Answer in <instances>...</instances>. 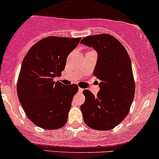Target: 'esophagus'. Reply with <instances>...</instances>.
Masks as SVG:
<instances>
[{
  "instance_id": "obj_1",
  "label": "esophagus",
  "mask_w": 159,
  "mask_h": 159,
  "mask_svg": "<svg viewBox=\"0 0 159 159\" xmlns=\"http://www.w3.org/2000/svg\"><path fill=\"white\" fill-rule=\"evenodd\" d=\"M83 90H84L83 88H78V90H79L80 92H82V91H83Z\"/></svg>"
}]
</instances>
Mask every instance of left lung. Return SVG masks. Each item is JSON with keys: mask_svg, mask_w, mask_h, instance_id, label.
I'll return each instance as SVG.
<instances>
[{"mask_svg": "<svg viewBox=\"0 0 159 159\" xmlns=\"http://www.w3.org/2000/svg\"><path fill=\"white\" fill-rule=\"evenodd\" d=\"M81 43L97 51L93 75L100 80L97 96L89 90L83 91L85 102L81 110L84 121L94 130H111L126 118L134 100L135 82L131 61L123 44L110 34L88 36Z\"/></svg>", "mask_w": 159, "mask_h": 159, "instance_id": "left-lung-1", "label": "left lung"}]
</instances>
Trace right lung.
Here are the masks:
<instances>
[{
	"label": "right lung",
	"mask_w": 159,
	"mask_h": 159,
	"mask_svg": "<svg viewBox=\"0 0 159 159\" xmlns=\"http://www.w3.org/2000/svg\"><path fill=\"white\" fill-rule=\"evenodd\" d=\"M81 38L49 36L26 53L17 81V94L29 119L46 130L63 127L78 85H64L54 78L64 70L69 54Z\"/></svg>",
	"instance_id": "1"
}]
</instances>
